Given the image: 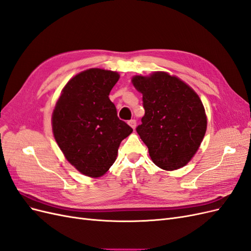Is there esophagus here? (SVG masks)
I'll return each mask as SVG.
<instances>
[{"mask_svg":"<svg viewBox=\"0 0 251 251\" xmlns=\"http://www.w3.org/2000/svg\"><path fill=\"white\" fill-rule=\"evenodd\" d=\"M128 125H130L131 127H133L134 130H135V127H136V120H135V119H131L130 121H128Z\"/></svg>","mask_w":251,"mask_h":251,"instance_id":"obj_1","label":"esophagus"}]
</instances>
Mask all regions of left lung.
Returning <instances> with one entry per match:
<instances>
[{"label": "left lung", "instance_id": "obj_1", "mask_svg": "<svg viewBox=\"0 0 251 251\" xmlns=\"http://www.w3.org/2000/svg\"><path fill=\"white\" fill-rule=\"evenodd\" d=\"M142 93L144 116L136 127L153 162L166 171L185 165L198 151L207 119L199 96L185 82L165 72L135 76Z\"/></svg>", "mask_w": 251, "mask_h": 251}]
</instances>
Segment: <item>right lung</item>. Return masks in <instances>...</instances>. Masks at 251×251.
I'll list each match as a JSON object with an SVG mask.
<instances>
[{"instance_id":"obj_1","label":"right lung","mask_w":251,"mask_h":251,"mask_svg":"<svg viewBox=\"0 0 251 251\" xmlns=\"http://www.w3.org/2000/svg\"><path fill=\"white\" fill-rule=\"evenodd\" d=\"M116 72L93 68L68 81L52 114L53 135L68 161L96 178L115 162L120 142L133 128L117 116L109 98Z\"/></svg>"}]
</instances>
